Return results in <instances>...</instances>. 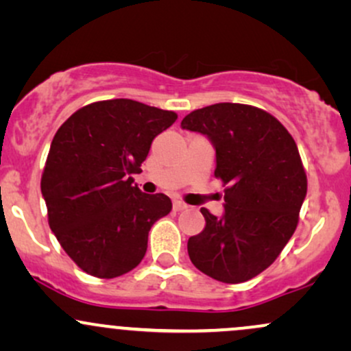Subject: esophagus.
I'll list each match as a JSON object with an SVG mask.
<instances>
[{"label": "esophagus", "mask_w": 351, "mask_h": 351, "mask_svg": "<svg viewBox=\"0 0 351 351\" xmlns=\"http://www.w3.org/2000/svg\"><path fill=\"white\" fill-rule=\"evenodd\" d=\"M186 208H188V204L183 203V201H180V199L173 201V209H175V211H183V209H186Z\"/></svg>", "instance_id": "1"}]
</instances>
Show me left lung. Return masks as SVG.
<instances>
[{
	"label": "left lung",
	"instance_id": "obj_1",
	"mask_svg": "<svg viewBox=\"0 0 351 351\" xmlns=\"http://www.w3.org/2000/svg\"><path fill=\"white\" fill-rule=\"evenodd\" d=\"M181 128L204 135L224 181V213L201 208L206 226L188 239L196 269L226 284L245 282L277 259L307 195V176L292 135L276 117L244 104L191 112Z\"/></svg>",
	"mask_w": 351,
	"mask_h": 351
}]
</instances>
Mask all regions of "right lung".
<instances>
[{
	"label": "right lung",
	"mask_w": 351,
	"mask_h": 351,
	"mask_svg": "<svg viewBox=\"0 0 351 351\" xmlns=\"http://www.w3.org/2000/svg\"><path fill=\"white\" fill-rule=\"evenodd\" d=\"M176 119L175 112L114 99L79 108L60 125L41 193L52 232L84 272L114 279L142 263L148 232L171 211V201L142 193L132 175Z\"/></svg>",
	"instance_id": "right-lung-1"
}]
</instances>
